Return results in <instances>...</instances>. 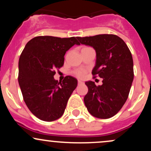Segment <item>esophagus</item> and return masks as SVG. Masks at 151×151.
Listing matches in <instances>:
<instances>
[{
  "label": "esophagus",
  "instance_id": "obj_1",
  "mask_svg": "<svg viewBox=\"0 0 151 151\" xmlns=\"http://www.w3.org/2000/svg\"><path fill=\"white\" fill-rule=\"evenodd\" d=\"M83 84V81H81L80 80H78V85H80V84Z\"/></svg>",
  "mask_w": 151,
  "mask_h": 151
}]
</instances>
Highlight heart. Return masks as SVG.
I'll return each mask as SVG.
<instances>
[{"label": "heart", "instance_id": "obj_1", "mask_svg": "<svg viewBox=\"0 0 151 151\" xmlns=\"http://www.w3.org/2000/svg\"><path fill=\"white\" fill-rule=\"evenodd\" d=\"M74 73L76 76H77V77L82 78V77H84V75H85L86 71L84 70H77L74 71Z\"/></svg>", "mask_w": 151, "mask_h": 151}]
</instances>
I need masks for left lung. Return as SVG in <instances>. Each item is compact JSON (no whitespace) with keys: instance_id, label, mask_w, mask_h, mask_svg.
<instances>
[{"instance_id":"8db88e82","label":"left lung","mask_w":151,"mask_h":151,"mask_svg":"<svg viewBox=\"0 0 151 151\" xmlns=\"http://www.w3.org/2000/svg\"><path fill=\"white\" fill-rule=\"evenodd\" d=\"M81 44L96 50L93 78L103 79L96 86L92 81L85 82L88 93L84 101L88 111L99 119H109L116 115L127 100L134 77L131 51L119 36L102 34L91 37H77Z\"/></svg>"}]
</instances>
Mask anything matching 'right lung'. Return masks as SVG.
<instances>
[{
    "label": "right lung",
    "instance_id": "add662e5",
    "mask_svg": "<svg viewBox=\"0 0 151 151\" xmlns=\"http://www.w3.org/2000/svg\"><path fill=\"white\" fill-rule=\"evenodd\" d=\"M76 37L37 36L22 50L19 59L18 82L23 100L36 117L45 121L63 115L67 101L77 86V80L67 76L62 82L54 79L55 70L63 66L66 52Z\"/></svg>",
    "mask_w": 151,
    "mask_h": 151
}]
</instances>
